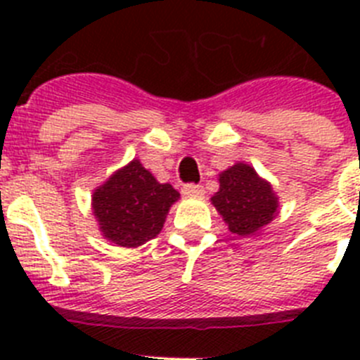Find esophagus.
Instances as JSON below:
<instances>
[{"label":"esophagus","mask_w":360,"mask_h":360,"mask_svg":"<svg viewBox=\"0 0 360 360\" xmlns=\"http://www.w3.org/2000/svg\"><path fill=\"white\" fill-rule=\"evenodd\" d=\"M182 195L187 198H202L203 196V187L196 186V184H187L182 187Z\"/></svg>","instance_id":"34e87169"}]
</instances>
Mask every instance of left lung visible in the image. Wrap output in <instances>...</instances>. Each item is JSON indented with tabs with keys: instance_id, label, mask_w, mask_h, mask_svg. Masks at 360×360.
I'll return each mask as SVG.
<instances>
[{
	"instance_id": "left-lung-1",
	"label": "left lung",
	"mask_w": 360,
	"mask_h": 360,
	"mask_svg": "<svg viewBox=\"0 0 360 360\" xmlns=\"http://www.w3.org/2000/svg\"><path fill=\"white\" fill-rule=\"evenodd\" d=\"M229 231L252 236L278 214V196L249 164H234L219 174V191L211 198Z\"/></svg>"
}]
</instances>
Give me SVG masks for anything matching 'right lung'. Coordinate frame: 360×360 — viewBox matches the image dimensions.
<instances>
[{"instance_id":"add662e5","label":"right lung","mask_w":360,"mask_h":360,"mask_svg":"<svg viewBox=\"0 0 360 360\" xmlns=\"http://www.w3.org/2000/svg\"><path fill=\"white\" fill-rule=\"evenodd\" d=\"M178 198L171 184L157 182L141 162L131 160L95 189L91 209L103 236L129 249L157 236Z\"/></svg>"}]
</instances>
